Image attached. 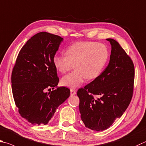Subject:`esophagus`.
Wrapping results in <instances>:
<instances>
[{"instance_id":"esophagus-1","label":"esophagus","mask_w":146,"mask_h":146,"mask_svg":"<svg viewBox=\"0 0 146 146\" xmlns=\"http://www.w3.org/2000/svg\"><path fill=\"white\" fill-rule=\"evenodd\" d=\"M70 92H71V96H73V95H75L76 94V91L74 89H71L70 90Z\"/></svg>"}]
</instances>
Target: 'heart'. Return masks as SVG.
I'll use <instances>...</instances> for the list:
<instances>
[{
    "mask_svg": "<svg viewBox=\"0 0 146 146\" xmlns=\"http://www.w3.org/2000/svg\"><path fill=\"white\" fill-rule=\"evenodd\" d=\"M66 55L56 54L53 58L55 68L65 73L74 68L76 70L63 76L61 83L71 89L76 88L86 80H93L102 73L109 58L105 44L91 41H78L69 46Z\"/></svg>",
    "mask_w": 146,
    "mask_h": 146,
    "instance_id": "b5f03b06",
    "label": "heart"
}]
</instances>
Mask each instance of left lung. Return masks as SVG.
<instances>
[{
	"mask_svg": "<svg viewBox=\"0 0 146 146\" xmlns=\"http://www.w3.org/2000/svg\"><path fill=\"white\" fill-rule=\"evenodd\" d=\"M111 55L108 65L100 75L79 89V110L86 128L103 131L121 117L130 103L133 91V61L117 41L108 38Z\"/></svg>",
	"mask_w": 146,
	"mask_h": 146,
	"instance_id": "8db88e82",
	"label": "left lung"
}]
</instances>
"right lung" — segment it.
I'll return each mask as SVG.
<instances>
[{
	"label": "right lung",
	"mask_w": 146,
	"mask_h": 146,
	"mask_svg": "<svg viewBox=\"0 0 146 146\" xmlns=\"http://www.w3.org/2000/svg\"><path fill=\"white\" fill-rule=\"evenodd\" d=\"M63 38L41 32L29 39L18 54L11 75L16 106L32 124H46L55 110L70 95L67 87H57V69L53 58Z\"/></svg>",
	"instance_id": "add662e5"
}]
</instances>
